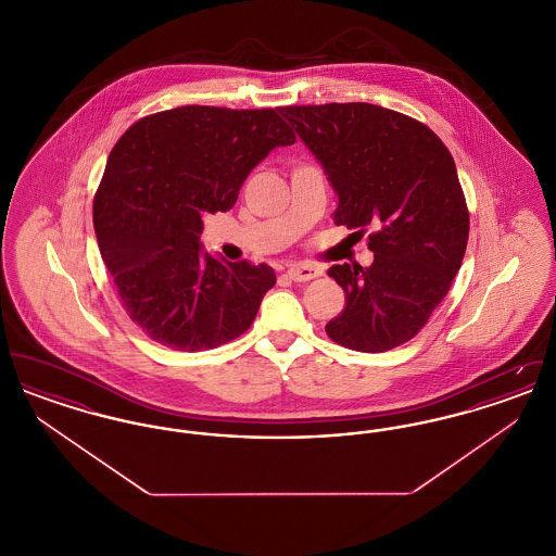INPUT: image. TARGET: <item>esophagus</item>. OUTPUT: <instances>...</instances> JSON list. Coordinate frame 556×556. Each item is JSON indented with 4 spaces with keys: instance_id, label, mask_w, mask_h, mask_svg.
Instances as JSON below:
<instances>
[{
    "instance_id": "1",
    "label": "esophagus",
    "mask_w": 556,
    "mask_h": 556,
    "mask_svg": "<svg viewBox=\"0 0 556 556\" xmlns=\"http://www.w3.org/2000/svg\"><path fill=\"white\" fill-rule=\"evenodd\" d=\"M286 273H288V277H290L291 281L302 283V281H311V279H315V277H318L323 270L317 268V266L293 265L290 266Z\"/></svg>"
}]
</instances>
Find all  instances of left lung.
I'll list each match as a JSON object with an SVG mask.
<instances>
[{
    "label": "left lung",
    "mask_w": 556,
    "mask_h": 556,
    "mask_svg": "<svg viewBox=\"0 0 556 556\" xmlns=\"http://www.w3.org/2000/svg\"><path fill=\"white\" fill-rule=\"evenodd\" d=\"M323 164L340 204L333 220L365 233L372 265H333L344 311L336 344L386 352L413 340L446 298L469 239V208L444 141L396 110L350 102L283 106Z\"/></svg>",
    "instance_id": "8db88e82"
}]
</instances>
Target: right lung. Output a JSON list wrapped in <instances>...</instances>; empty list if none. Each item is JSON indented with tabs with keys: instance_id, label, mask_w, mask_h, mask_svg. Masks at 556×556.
I'll list each match as a JSON object with an SVG mask.
<instances>
[{
	"instance_id": "right-lung-1",
	"label": "right lung",
	"mask_w": 556,
	"mask_h": 556,
	"mask_svg": "<svg viewBox=\"0 0 556 556\" xmlns=\"http://www.w3.org/2000/svg\"><path fill=\"white\" fill-rule=\"evenodd\" d=\"M295 135L279 108L181 106L139 118L116 141L93 198V229L132 323L200 352L250 329L270 266L202 252L204 216L233 208L250 170Z\"/></svg>"
}]
</instances>
